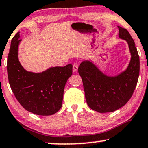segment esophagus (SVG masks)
<instances>
[{"label":"esophagus","mask_w":148,"mask_h":148,"mask_svg":"<svg viewBox=\"0 0 148 148\" xmlns=\"http://www.w3.org/2000/svg\"><path fill=\"white\" fill-rule=\"evenodd\" d=\"M78 67H79V66H78L77 64H74V65H73V72H77L78 70Z\"/></svg>","instance_id":"esophagus-1"}]
</instances>
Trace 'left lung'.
<instances>
[{"instance_id":"left-lung-1","label":"left lung","mask_w":148,"mask_h":148,"mask_svg":"<svg viewBox=\"0 0 148 148\" xmlns=\"http://www.w3.org/2000/svg\"><path fill=\"white\" fill-rule=\"evenodd\" d=\"M118 27L119 38L127 41L131 53L127 68L119 75L108 76L92 62L85 60L78 69L88 106L100 113L114 112L125 106L134 93L139 76V56L134 40L127 29Z\"/></svg>"}]
</instances>
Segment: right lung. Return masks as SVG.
<instances>
[{
	"label": "right lung",
	"instance_id": "1",
	"mask_svg": "<svg viewBox=\"0 0 148 148\" xmlns=\"http://www.w3.org/2000/svg\"><path fill=\"white\" fill-rule=\"evenodd\" d=\"M18 32L11 41L8 57V80L16 99L26 110L34 114L49 116L62 106L65 83L72 74V65L50 67L41 73L27 72L18 58L21 39Z\"/></svg>",
	"mask_w": 148,
	"mask_h": 148
}]
</instances>
